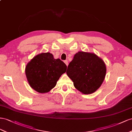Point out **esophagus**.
<instances>
[{"label": "esophagus", "mask_w": 132, "mask_h": 132, "mask_svg": "<svg viewBox=\"0 0 132 132\" xmlns=\"http://www.w3.org/2000/svg\"><path fill=\"white\" fill-rule=\"evenodd\" d=\"M64 62H65V63L66 65V66H67L69 65V63H68V61H67V60H65V61H64Z\"/></svg>", "instance_id": "34e87169"}]
</instances>
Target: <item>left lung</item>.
<instances>
[{
  "mask_svg": "<svg viewBox=\"0 0 132 132\" xmlns=\"http://www.w3.org/2000/svg\"><path fill=\"white\" fill-rule=\"evenodd\" d=\"M66 73L75 88L88 95L96 91L102 84L106 66L102 59L95 54L79 51L69 63Z\"/></svg>",
  "mask_w": 132,
  "mask_h": 132,
  "instance_id": "1",
  "label": "left lung"
}]
</instances>
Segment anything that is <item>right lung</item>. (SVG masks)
<instances>
[{
	"instance_id": "add662e5",
	"label": "right lung",
	"mask_w": 132,
	"mask_h": 132,
	"mask_svg": "<svg viewBox=\"0 0 132 132\" xmlns=\"http://www.w3.org/2000/svg\"><path fill=\"white\" fill-rule=\"evenodd\" d=\"M67 66L53 55L45 52L35 56L28 63L25 75L30 87L41 93L53 88L61 75L66 72Z\"/></svg>"
}]
</instances>
